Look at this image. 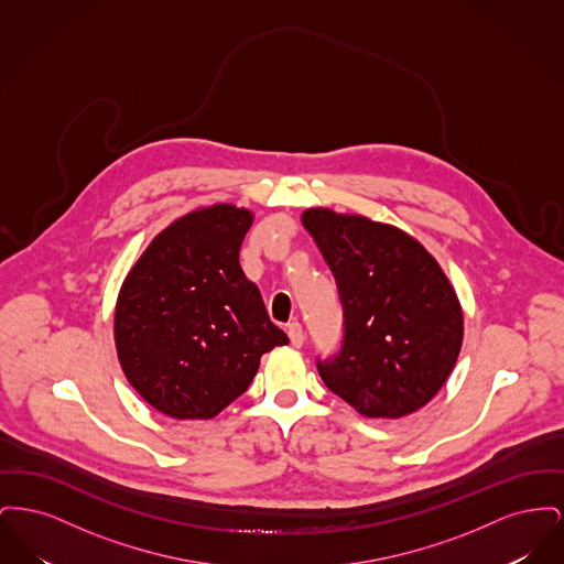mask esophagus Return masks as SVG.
I'll return each instance as SVG.
<instances>
[{
  "label": "esophagus",
  "instance_id": "34e87169",
  "mask_svg": "<svg viewBox=\"0 0 564 564\" xmlns=\"http://www.w3.org/2000/svg\"><path fill=\"white\" fill-rule=\"evenodd\" d=\"M288 334H290V340L294 345L295 349H300L304 345V329L300 323L294 322L288 325Z\"/></svg>",
  "mask_w": 564,
  "mask_h": 564
}]
</instances>
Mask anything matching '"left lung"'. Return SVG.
Masks as SVG:
<instances>
[{
  "mask_svg": "<svg viewBox=\"0 0 564 564\" xmlns=\"http://www.w3.org/2000/svg\"><path fill=\"white\" fill-rule=\"evenodd\" d=\"M302 224L343 304L340 350L317 361L325 387L368 419H402L430 403L455 368L463 311L430 251L364 215L306 209Z\"/></svg>",
  "mask_w": 564,
  "mask_h": 564,
  "instance_id": "1",
  "label": "left lung"
}]
</instances>
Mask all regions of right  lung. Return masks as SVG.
Wrapping results in <instances>:
<instances>
[{
  "instance_id": "1",
  "label": "right lung",
  "mask_w": 564,
  "mask_h": 564,
  "mask_svg": "<svg viewBox=\"0 0 564 564\" xmlns=\"http://www.w3.org/2000/svg\"><path fill=\"white\" fill-rule=\"evenodd\" d=\"M251 224L249 209L226 203L189 212L154 237L120 288L122 372L171 419H214L247 391L260 357L290 343L239 264Z\"/></svg>"
}]
</instances>
